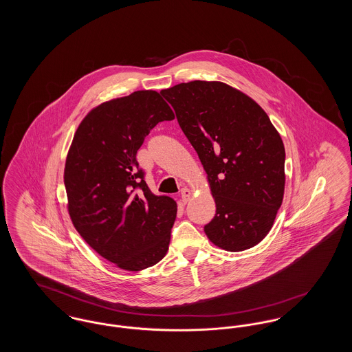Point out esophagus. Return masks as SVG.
Returning <instances> with one entry per match:
<instances>
[{
  "instance_id": "obj_1",
  "label": "esophagus",
  "mask_w": 352,
  "mask_h": 352,
  "mask_svg": "<svg viewBox=\"0 0 352 352\" xmlns=\"http://www.w3.org/2000/svg\"><path fill=\"white\" fill-rule=\"evenodd\" d=\"M181 198H182V201L186 204L187 201H190V198H191V191L184 187V188L181 190Z\"/></svg>"
}]
</instances>
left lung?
Wrapping results in <instances>:
<instances>
[{"instance_id":"8db88e82","label":"left lung","mask_w":352,"mask_h":352,"mask_svg":"<svg viewBox=\"0 0 352 352\" xmlns=\"http://www.w3.org/2000/svg\"><path fill=\"white\" fill-rule=\"evenodd\" d=\"M198 153L217 204L204 232L217 247L250 250L269 234L285 190V148L265 111L221 82L162 89Z\"/></svg>"}]
</instances>
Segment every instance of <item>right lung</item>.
<instances>
[{"instance_id":"add662e5","label":"right lung","mask_w":352,"mask_h":352,"mask_svg":"<svg viewBox=\"0 0 352 352\" xmlns=\"http://www.w3.org/2000/svg\"><path fill=\"white\" fill-rule=\"evenodd\" d=\"M174 118L158 92L135 91L89 111L68 151L71 221L94 251L124 270L153 267L168 250L177 203L151 192L135 154L158 122Z\"/></svg>"}]
</instances>
